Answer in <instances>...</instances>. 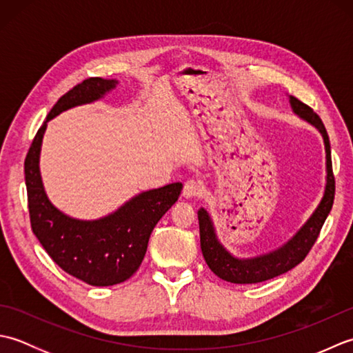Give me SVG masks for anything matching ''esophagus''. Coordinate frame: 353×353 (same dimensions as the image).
Returning a JSON list of instances; mask_svg holds the SVG:
<instances>
[{
    "label": "esophagus",
    "mask_w": 353,
    "mask_h": 353,
    "mask_svg": "<svg viewBox=\"0 0 353 353\" xmlns=\"http://www.w3.org/2000/svg\"><path fill=\"white\" fill-rule=\"evenodd\" d=\"M200 194H201V186L199 182H196V181L185 182L183 191H182V196L185 199H196L200 196Z\"/></svg>",
    "instance_id": "1"
}]
</instances>
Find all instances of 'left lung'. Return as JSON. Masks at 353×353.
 <instances>
[{
    "mask_svg": "<svg viewBox=\"0 0 353 353\" xmlns=\"http://www.w3.org/2000/svg\"><path fill=\"white\" fill-rule=\"evenodd\" d=\"M290 104L292 112L299 118H302L303 121L316 127L321 137H323L326 152V185L323 197H321L316 211L311 214L303 226L287 243L282 244L279 249L264 254H258V256L253 258H238L235 254H232L219 241L211 215H209L205 208H200L197 215L200 226L201 253H203L208 267L223 281L232 283H258L290 272L291 268L301 264L306 254H308L311 247L316 243L321 226H323L325 220L327 219V215L332 209L335 196V181L331 161V144H329L327 132L323 123H321L320 117L310 106H306L305 103L291 95Z\"/></svg>",
    "mask_w": 353,
    "mask_h": 353,
    "instance_id": "obj_1",
    "label": "left lung"
}]
</instances>
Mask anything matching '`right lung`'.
Listing matches in <instances>:
<instances>
[{"label":"right lung","mask_w":353,"mask_h":353,"mask_svg":"<svg viewBox=\"0 0 353 353\" xmlns=\"http://www.w3.org/2000/svg\"><path fill=\"white\" fill-rule=\"evenodd\" d=\"M117 85L118 80L91 77L62 95L37 130L24 162L33 234L59 267L92 287L121 283L137 272L154 226L176 203L183 188L177 182L139 192L99 220L72 219L50 201L39 170L47 123L71 108L103 99Z\"/></svg>","instance_id":"obj_1"}]
</instances>
